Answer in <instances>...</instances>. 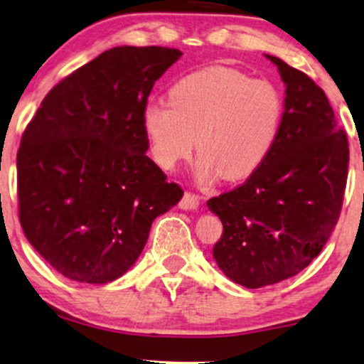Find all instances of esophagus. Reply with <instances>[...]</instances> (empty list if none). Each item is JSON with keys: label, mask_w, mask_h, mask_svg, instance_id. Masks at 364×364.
Masks as SVG:
<instances>
[{"label": "esophagus", "mask_w": 364, "mask_h": 364, "mask_svg": "<svg viewBox=\"0 0 364 364\" xmlns=\"http://www.w3.org/2000/svg\"><path fill=\"white\" fill-rule=\"evenodd\" d=\"M178 205H181V208H183V210H196V208L200 205V197L187 191L186 193H183L182 200Z\"/></svg>", "instance_id": "34e87169"}]
</instances>
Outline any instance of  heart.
Masks as SVG:
<instances>
[{
  "mask_svg": "<svg viewBox=\"0 0 364 364\" xmlns=\"http://www.w3.org/2000/svg\"><path fill=\"white\" fill-rule=\"evenodd\" d=\"M168 103L149 102L142 129L154 162L171 171L200 152L203 181L250 177L270 156L283 122V99L268 81L227 66H208L178 79Z\"/></svg>",
  "mask_w": 364,
  "mask_h": 364,
  "instance_id": "b5f03b06",
  "label": "heart"
}]
</instances>
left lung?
<instances>
[{
	"mask_svg": "<svg viewBox=\"0 0 364 364\" xmlns=\"http://www.w3.org/2000/svg\"><path fill=\"white\" fill-rule=\"evenodd\" d=\"M287 86L280 134L242 186L207 202L223 225L217 265L247 288L295 277L320 255L340 218L350 147L325 91L275 56Z\"/></svg>",
	"mask_w": 364,
	"mask_h": 364,
	"instance_id": "1",
	"label": "left lung"
}]
</instances>
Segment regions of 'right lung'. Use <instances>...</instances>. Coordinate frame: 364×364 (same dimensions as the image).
<instances>
[{
  "label": "right lung",
  "mask_w": 364,
  "mask_h": 364,
  "mask_svg": "<svg viewBox=\"0 0 364 364\" xmlns=\"http://www.w3.org/2000/svg\"><path fill=\"white\" fill-rule=\"evenodd\" d=\"M182 56L117 46L58 82L18 149V210L29 243L61 275L107 283L144 250L154 218L181 186L146 156L142 111L154 82Z\"/></svg>",
  "instance_id": "obj_1"
}]
</instances>
